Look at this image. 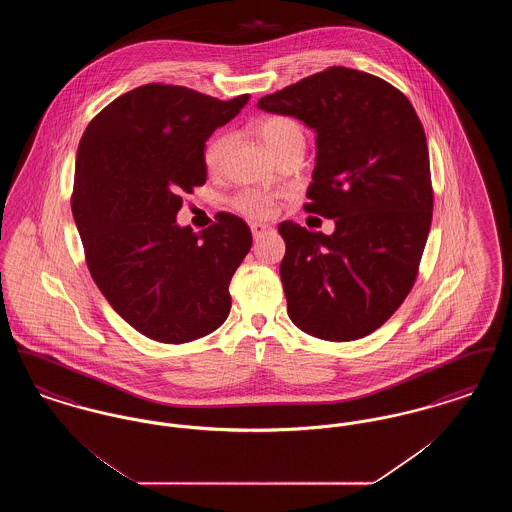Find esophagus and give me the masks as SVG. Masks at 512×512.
<instances>
[{
	"label": "esophagus",
	"instance_id": "1",
	"mask_svg": "<svg viewBox=\"0 0 512 512\" xmlns=\"http://www.w3.org/2000/svg\"><path fill=\"white\" fill-rule=\"evenodd\" d=\"M272 228L267 224H261V222H255L251 224V234H253V240H261L265 234H268Z\"/></svg>",
	"mask_w": 512,
	"mask_h": 512
}]
</instances>
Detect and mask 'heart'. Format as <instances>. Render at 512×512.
Listing matches in <instances>:
<instances>
[{"label":"heart","mask_w":512,"mask_h":512,"mask_svg":"<svg viewBox=\"0 0 512 512\" xmlns=\"http://www.w3.org/2000/svg\"><path fill=\"white\" fill-rule=\"evenodd\" d=\"M253 132L267 146L276 161L286 155L301 153L305 149V128L303 124L288 115H268L253 124ZM230 132H217L211 136L203 149V165L209 172H219L224 165L226 153L232 146ZM280 199L276 195L245 190L232 199V207L247 219L267 220L276 215Z\"/></svg>","instance_id":"heart-1"}]
</instances>
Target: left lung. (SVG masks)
Segmentation results:
<instances>
[{
    "mask_svg": "<svg viewBox=\"0 0 512 512\" xmlns=\"http://www.w3.org/2000/svg\"><path fill=\"white\" fill-rule=\"evenodd\" d=\"M317 132L307 213L336 220L326 236L280 224V278L293 324L326 341L365 338L413 290L434 188L411 101L374 74L328 67L259 99Z\"/></svg>",
    "mask_w": 512,
    "mask_h": 512,
    "instance_id": "1",
    "label": "left lung"
}]
</instances>
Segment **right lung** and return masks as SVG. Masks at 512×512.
Returning <instances> with one entry per match:
<instances>
[{"label":"right lung","instance_id":"1","mask_svg":"<svg viewBox=\"0 0 512 512\" xmlns=\"http://www.w3.org/2000/svg\"><path fill=\"white\" fill-rule=\"evenodd\" d=\"M247 99L153 82L113 99L80 140L71 207L86 265L111 307L151 340H199L230 313L249 226L222 213L195 234L176 213L182 194L207 180L205 140Z\"/></svg>","mask_w":512,"mask_h":512}]
</instances>
